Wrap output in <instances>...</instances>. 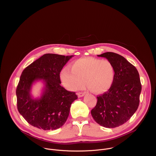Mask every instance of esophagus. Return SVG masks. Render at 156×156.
Segmentation results:
<instances>
[{
  "instance_id": "1",
  "label": "esophagus",
  "mask_w": 156,
  "mask_h": 156,
  "mask_svg": "<svg viewBox=\"0 0 156 156\" xmlns=\"http://www.w3.org/2000/svg\"><path fill=\"white\" fill-rule=\"evenodd\" d=\"M85 95V94L84 93H78V96L79 98H81V97H83Z\"/></svg>"
}]
</instances>
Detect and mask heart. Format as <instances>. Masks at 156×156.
Here are the masks:
<instances>
[{
	"mask_svg": "<svg viewBox=\"0 0 156 156\" xmlns=\"http://www.w3.org/2000/svg\"><path fill=\"white\" fill-rule=\"evenodd\" d=\"M65 67L60 73L64 87L76 91L85 83L95 93L105 92L112 86L115 74L114 65L108 60L93 57L80 58L70 66Z\"/></svg>",
	"mask_w": 156,
	"mask_h": 156,
	"instance_id": "heart-1",
	"label": "heart"
}]
</instances>
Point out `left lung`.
Segmentation results:
<instances>
[{
	"label": "left lung",
	"mask_w": 156,
	"mask_h": 156,
	"mask_svg": "<svg viewBox=\"0 0 156 156\" xmlns=\"http://www.w3.org/2000/svg\"><path fill=\"white\" fill-rule=\"evenodd\" d=\"M98 56L112 62L115 74L108 91L97 96L96 105L91 113L100 125L115 128L126 123L138 109L141 91L139 73L135 66L119 54L108 52Z\"/></svg>",
	"instance_id": "1"
}]
</instances>
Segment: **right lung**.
Instances as JSON below:
<instances>
[{"label":"right lung","mask_w":156,"mask_h":156,"mask_svg":"<svg viewBox=\"0 0 156 156\" xmlns=\"http://www.w3.org/2000/svg\"><path fill=\"white\" fill-rule=\"evenodd\" d=\"M73 57L46 54L22 72L16 90L17 108L32 126L53 130L62 126L67 120L71 105L78 96L60 86V73ZM38 80L43 82L44 87L40 97L34 98L31 88Z\"/></svg>","instance_id":"right-lung-1"}]
</instances>
